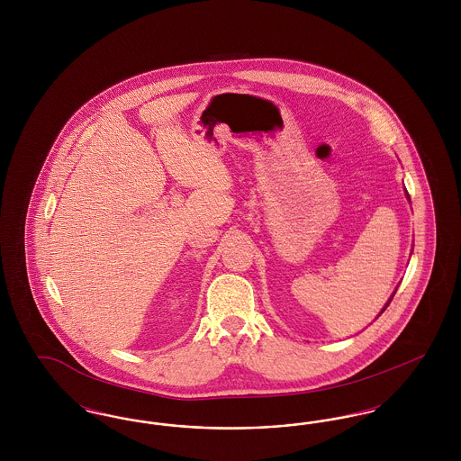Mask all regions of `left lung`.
Here are the masks:
<instances>
[{
    "label": "left lung",
    "mask_w": 461,
    "mask_h": 461,
    "mask_svg": "<svg viewBox=\"0 0 461 461\" xmlns=\"http://www.w3.org/2000/svg\"><path fill=\"white\" fill-rule=\"evenodd\" d=\"M393 297H394V294H393ZM393 297H391V299H389V303H387V304H385V307L389 306V304H391V301H393ZM385 307H384V309H382V312H384V311H385Z\"/></svg>",
    "instance_id": "left-lung-1"
}]
</instances>
